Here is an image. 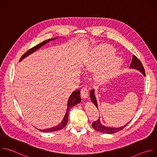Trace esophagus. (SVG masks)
Instances as JSON below:
<instances>
[{"mask_svg":"<svg viewBox=\"0 0 157 157\" xmlns=\"http://www.w3.org/2000/svg\"><path fill=\"white\" fill-rule=\"evenodd\" d=\"M88 93H89V89L87 87H83L81 89V94L83 99H86L88 98Z\"/></svg>","mask_w":157,"mask_h":157,"instance_id":"esophagus-1","label":"esophagus"}]
</instances>
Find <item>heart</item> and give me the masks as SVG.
Instances as JSON below:
<instances>
[{
	"label": "heart",
	"mask_w": 157,
	"mask_h": 157,
	"mask_svg": "<svg viewBox=\"0 0 157 157\" xmlns=\"http://www.w3.org/2000/svg\"><path fill=\"white\" fill-rule=\"evenodd\" d=\"M116 50L109 45H102L89 52L84 61L87 71H94L99 68L98 76L101 81H107L114 77L121 67L123 59L119 56L113 57Z\"/></svg>",
	"instance_id": "1"
}]
</instances>
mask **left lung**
<instances>
[{
  "instance_id": "left-lung-1",
  "label": "left lung",
  "mask_w": 157,
  "mask_h": 157,
  "mask_svg": "<svg viewBox=\"0 0 157 157\" xmlns=\"http://www.w3.org/2000/svg\"><path fill=\"white\" fill-rule=\"evenodd\" d=\"M130 68L136 69V70L139 71L140 72H141L145 76V70H144V66H143L141 61L139 60V59L137 56H136L135 55L133 56L132 61V63H131L130 66ZM90 98H91V101L93 102V104H94V105L98 109V102H97L96 98V96H95V94H94V89H92V90L90 92ZM129 122H128L127 124L124 125V126H122V127H117V128L110 127H106V126L103 125L101 123L100 119L99 118L96 121L93 122L92 126L95 130H96L97 131H99L100 132L104 133H116V132L122 130L125 127H126L127 125V124Z\"/></svg>"
}]
</instances>
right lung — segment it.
<instances>
[{
	"label": "right lung",
	"instance_id": "1",
	"mask_svg": "<svg viewBox=\"0 0 157 157\" xmlns=\"http://www.w3.org/2000/svg\"><path fill=\"white\" fill-rule=\"evenodd\" d=\"M56 38H52V39H48L47 40L45 41H43V42H41V43L37 44V45L35 46L34 47L32 48L31 49L29 50L25 54H24L23 55L21 56V57L20 59V61L21 60L23 59L24 58H25V57L28 56L29 55H30V54L33 53V52H35L36 50H37L38 49H39L40 47H43L44 44H47L48 42H49L50 41L55 40ZM81 97H80V91L79 90H77L75 91H73L71 94V95L70 96L68 101V107H67V110H66V113L64 115V117L63 118V120L56 126L50 128H47V129H43V130H40L39 129V130L41 131V132H55V131H58L59 130H61L62 128H63L68 123V112L70 110V109L73 107V106H75V105L78 104V103H79L81 102Z\"/></svg>",
	"mask_w": 157,
	"mask_h": 157
}]
</instances>
